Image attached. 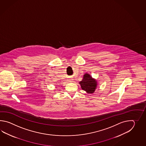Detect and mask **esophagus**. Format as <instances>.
Returning a JSON list of instances; mask_svg holds the SVG:
<instances>
[{
    "label": "esophagus",
    "mask_w": 146,
    "mask_h": 146,
    "mask_svg": "<svg viewBox=\"0 0 146 146\" xmlns=\"http://www.w3.org/2000/svg\"><path fill=\"white\" fill-rule=\"evenodd\" d=\"M72 80H73V79H72V78H70L69 79V81H70V82H72Z\"/></svg>",
    "instance_id": "1"
}]
</instances>
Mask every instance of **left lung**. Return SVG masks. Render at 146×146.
I'll list each match as a JSON object with an SVG mask.
<instances>
[{
    "mask_svg": "<svg viewBox=\"0 0 146 146\" xmlns=\"http://www.w3.org/2000/svg\"><path fill=\"white\" fill-rule=\"evenodd\" d=\"M82 90L88 93H93L97 87V81L93 79L90 74H85L83 77L82 80L79 82Z\"/></svg>",
    "mask_w": 146,
    "mask_h": 146,
    "instance_id": "left-lung-1",
    "label": "left lung"
}]
</instances>
